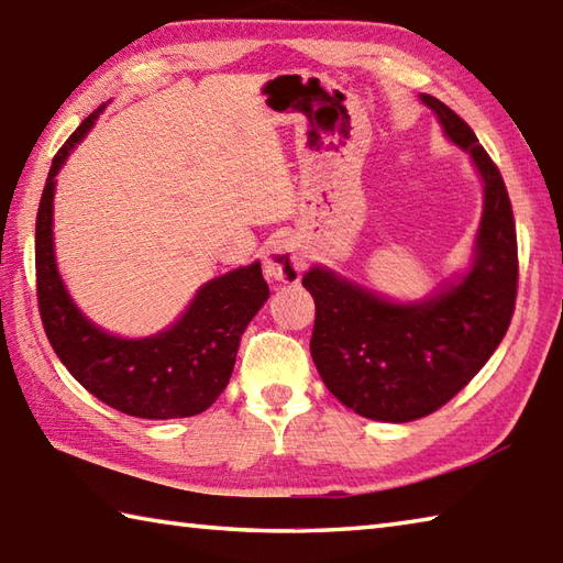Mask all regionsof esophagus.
<instances>
[{
  "label": "esophagus",
  "mask_w": 563,
  "mask_h": 563,
  "mask_svg": "<svg viewBox=\"0 0 563 563\" xmlns=\"http://www.w3.org/2000/svg\"><path fill=\"white\" fill-rule=\"evenodd\" d=\"M305 271V256L300 251V244L292 236H280L271 241L266 249V256H263V273H266L268 280L295 285L300 283Z\"/></svg>",
  "instance_id": "esophagus-1"
}]
</instances>
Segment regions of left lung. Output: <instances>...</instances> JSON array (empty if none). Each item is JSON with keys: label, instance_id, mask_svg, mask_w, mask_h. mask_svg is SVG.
Returning <instances> with one entry per match:
<instances>
[{"label": "left lung", "instance_id": "1", "mask_svg": "<svg viewBox=\"0 0 563 563\" xmlns=\"http://www.w3.org/2000/svg\"><path fill=\"white\" fill-rule=\"evenodd\" d=\"M476 168L481 224L468 266L420 300H390L327 266L305 273L314 297L312 361L329 393L361 417L412 422L449 402L486 366L510 327L517 236L503 175L459 114L420 95Z\"/></svg>", "mask_w": 563, "mask_h": 563}]
</instances>
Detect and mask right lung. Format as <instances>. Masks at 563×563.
<instances>
[{"label": "right lung", "mask_w": 563, "mask_h": 563, "mask_svg": "<svg viewBox=\"0 0 563 563\" xmlns=\"http://www.w3.org/2000/svg\"><path fill=\"white\" fill-rule=\"evenodd\" d=\"M95 109L55 153L36 217V283L46 336L70 376L97 400L141 420L205 412L231 378L241 334L271 297L261 261L207 280L173 324L148 336H119L75 305L60 278L53 239L55 175L90 134Z\"/></svg>", "instance_id": "1"}]
</instances>
